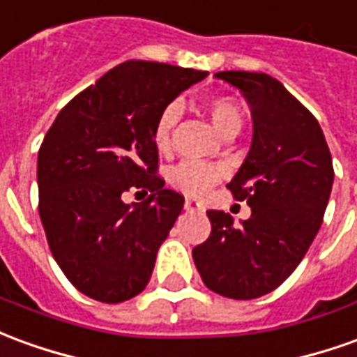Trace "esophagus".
<instances>
[{
    "label": "esophagus",
    "instance_id": "34e87169",
    "mask_svg": "<svg viewBox=\"0 0 357 357\" xmlns=\"http://www.w3.org/2000/svg\"><path fill=\"white\" fill-rule=\"evenodd\" d=\"M183 208L185 211H203V203H199V201H195V199H185V203H183Z\"/></svg>",
    "mask_w": 357,
    "mask_h": 357
}]
</instances>
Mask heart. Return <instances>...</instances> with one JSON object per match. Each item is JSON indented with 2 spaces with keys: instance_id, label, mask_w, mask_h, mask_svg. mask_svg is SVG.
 <instances>
[{
  "instance_id": "b5f03b06",
  "label": "heart",
  "mask_w": 357,
  "mask_h": 357,
  "mask_svg": "<svg viewBox=\"0 0 357 357\" xmlns=\"http://www.w3.org/2000/svg\"><path fill=\"white\" fill-rule=\"evenodd\" d=\"M206 114L213 121L214 129L220 133L224 139L230 135H238L239 129L243 126V114L238 102L231 98H224V96H216V98H208L204 102ZM179 109L178 106H168L162 109L158 116V121L154 126V144L158 149H166L170 144L172 129L178 123ZM222 178V170L218 166L206 164V162L197 160H185L178 164L174 170L170 172V183L178 191L185 193V195L199 197L203 195L208 187L216 183Z\"/></svg>"
}]
</instances>
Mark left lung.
<instances>
[{
	"instance_id": "obj_1",
	"label": "left lung",
	"mask_w": 357,
	"mask_h": 357,
	"mask_svg": "<svg viewBox=\"0 0 357 357\" xmlns=\"http://www.w3.org/2000/svg\"><path fill=\"white\" fill-rule=\"evenodd\" d=\"M245 96L253 139L228 183L251 216L208 211L211 236L193 249L204 286L231 300L261 298L290 276L323 224L335 172L319 121L271 75L220 71Z\"/></svg>"
}]
</instances>
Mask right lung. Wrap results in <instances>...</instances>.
<instances>
[{
	"instance_id": "obj_1",
	"label": "right lung",
	"mask_w": 357,
	"mask_h": 357,
	"mask_svg": "<svg viewBox=\"0 0 357 357\" xmlns=\"http://www.w3.org/2000/svg\"><path fill=\"white\" fill-rule=\"evenodd\" d=\"M206 71L126 61L57 114L38 153L40 220L69 282L92 300H131L151 280L156 253L183 197L154 176L162 109ZM129 186L153 190L127 205Z\"/></svg>"
}]
</instances>
